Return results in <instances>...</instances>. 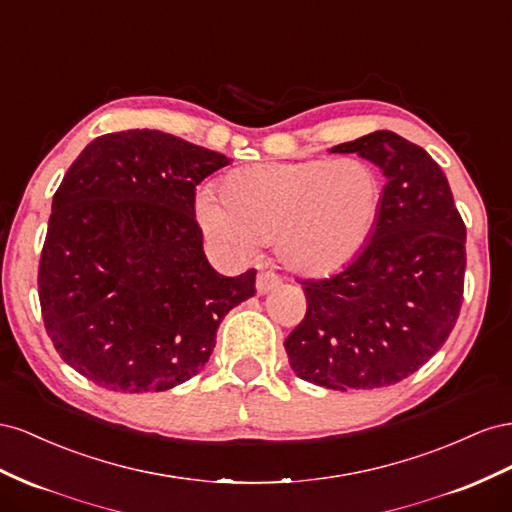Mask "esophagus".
Listing matches in <instances>:
<instances>
[{
	"mask_svg": "<svg viewBox=\"0 0 512 512\" xmlns=\"http://www.w3.org/2000/svg\"><path fill=\"white\" fill-rule=\"evenodd\" d=\"M279 283H281V279H279V274H274V272H259L257 274V291L259 294H268L270 289H274V287H279Z\"/></svg>",
	"mask_w": 512,
	"mask_h": 512,
	"instance_id": "34e87169",
	"label": "esophagus"
}]
</instances>
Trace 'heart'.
<instances>
[{
	"mask_svg": "<svg viewBox=\"0 0 512 512\" xmlns=\"http://www.w3.org/2000/svg\"><path fill=\"white\" fill-rule=\"evenodd\" d=\"M218 197L203 193L197 201L199 223L214 242L240 255L274 242L289 270L328 274L369 242L384 186L360 158H311L231 171Z\"/></svg>",
	"mask_w": 512,
	"mask_h": 512,
	"instance_id": "1",
	"label": "heart"
}]
</instances>
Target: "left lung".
<instances>
[{"label":"left lung","mask_w":512,"mask_h":512,"mask_svg":"<svg viewBox=\"0 0 512 512\" xmlns=\"http://www.w3.org/2000/svg\"><path fill=\"white\" fill-rule=\"evenodd\" d=\"M330 152L382 169L377 225L328 279H304L306 315L285 341L291 369L330 390H369L416 373L457 324L465 225L440 165L420 145L375 130Z\"/></svg>","instance_id":"obj_1"}]
</instances>
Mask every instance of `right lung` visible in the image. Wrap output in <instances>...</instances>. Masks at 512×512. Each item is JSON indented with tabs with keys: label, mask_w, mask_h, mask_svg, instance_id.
<instances>
[{
	"label": "right lung",
	"mask_w": 512,
	"mask_h": 512,
	"mask_svg": "<svg viewBox=\"0 0 512 512\" xmlns=\"http://www.w3.org/2000/svg\"><path fill=\"white\" fill-rule=\"evenodd\" d=\"M225 154L160 130L94 139L53 195L38 268L42 319L68 367L113 392L197 375L223 317L255 296V270L218 274L195 188Z\"/></svg>",
	"instance_id": "add662e5"
}]
</instances>
